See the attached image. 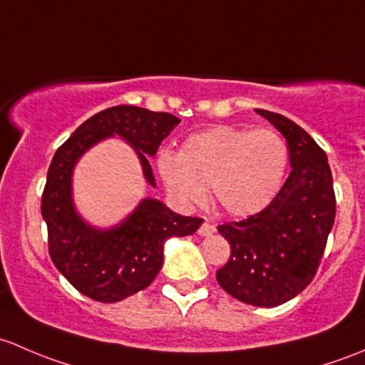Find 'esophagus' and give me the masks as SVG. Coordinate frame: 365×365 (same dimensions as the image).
<instances>
[{"mask_svg": "<svg viewBox=\"0 0 365 365\" xmlns=\"http://www.w3.org/2000/svg\"><path fill=\"white\" fill-rule=\"evenodd\" d=\"M214 232H216V225L209 223V221H204L202 227L198 228V235H202V237H209V235H212Z\"/></svg>", "mask_w": 365, "mask_h": 365, "instance_id": "esophagus-1", "label": "esophagus"}]
</instances>
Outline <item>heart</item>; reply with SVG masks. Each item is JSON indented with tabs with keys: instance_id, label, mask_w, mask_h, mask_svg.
<instances>
[{
	"instance_id": "obj_1",
	"label": "heart",
	"mask_w": 365,
	"mask_h": 365,
	"mask_svg": "<svg viewBox=\"0 0 365 365\" xmlns=\"http://www.w3.org/2000/svg\"><path fill=\"white\" fill-rule=\"evenodd\" d=\"M290 151L277 131L217 126L190 135L181 151L158 153L156 167L168 193L182 205L210 198L228 216L264 210L283 186Z\"/></svg>"
}]
</instances>
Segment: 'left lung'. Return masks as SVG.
Segmentation results:
<instances>
[{"mask_svg":"<svg viewBox=\"0 0 365 365\" xmlns=\"http://www.w3.org/2000/svg\"><path fill=\"white\" fill-rule=\"evenodd\" d=\"M257 114L287 138L292 172L262 212L217 227L232 253L216 277L240 302L274 307L313 281L336 217V195L325 151L311 135L276 112Z\"/></svg>","mask_w":365,"mask_h":365,"instance_id":"left-lung-1","label":"left lung"}]
</instances>
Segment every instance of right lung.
Returning a JSON list of instances; mask_svg holds the SVG:
<instances>
[{
	"label": "right lung",
	"mask_w": 365,
	"mask_h": 365,
	"mask_svg": "<svg viewBox=\"0 0 365 365\" xmlns=\"http://www.w3.org/2000/svg\"><path fill=\"white\" fill-rule=\"evenodd\" d=\"M179 123L167 112L118 105L82 123L52 158L42 195L48 255L71 287L89 299L119 302L148 288L163 265L165 240L195 234L204 220L181 216L156 198H144L115 227H93L75 209V165L93 145L119 137L133 148L145 181L156 187L149 158Z\"/></svg>",
	"instance_id": "right-lung-1"
}]
</instances>
